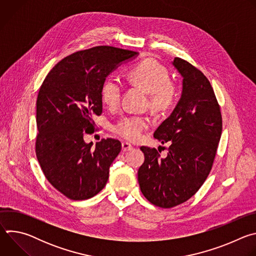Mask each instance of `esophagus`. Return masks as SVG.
<instances>
[{
	"label": "esophagus",
	"mask_w": 256,
	"mask_h": 256,
	"mask_svg": "<svg viewBox=\"0 0 256 256\" xmlns=\"http://www.w3.org/2000/svg\"><path fill=\"white\" fill-rule=\"evenodd\" d=\"M132 146L130 144V142H124L122 144V151L124 152H128V151H130V150H132Z\"/></svg>",
	"instance_id": "obj_1"
}]
</instances>
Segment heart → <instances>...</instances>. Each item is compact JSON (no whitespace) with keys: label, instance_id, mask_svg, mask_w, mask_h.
<instances>
[{"label":"heart","instance_id":"1","mask_svg":"<svg viewBox=\"0 0 256 256\" xmlns=\"http://www.w3.org/2000/svg\"><path fill=\"white\" fill-rule=\"evenodd\" d=\"M128 82L148 94L150 105L156 110H166L175 101L176 88L170 81L168 70L154 60H146L132 66L126 74ZM122 82L116 77L107 78L101 88V99L110 109L120 104ZM150 126V120L142 116H126L118 120L114 132L128 140H138Z\"/></svg>","mask_w":256,"mask_h":256}]
</instances>
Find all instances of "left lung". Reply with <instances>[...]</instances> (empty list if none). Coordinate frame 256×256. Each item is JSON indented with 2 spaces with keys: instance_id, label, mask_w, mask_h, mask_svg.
I'll return each mask as SVG.
<instances>
[{
  "instance_id": "left-lung-1",
  "label": "left lung",
  "mask_w": 256,
  "mask_h": 256,
  "mask_svg": "<svg viewBox=\"0 0 256 256\" xmlns=\"http://www.w3.org/2000/svg\"><path fill=\"white\" fill-rule=\"evenodd\" d=\"M173 64L184 77L182 96L154 132L159 142L170 144L167 155L142 146L144 161L138 171L144 196L163 208L198 192L212 170L222 134L221 108L208 78L186 60L175 58Z\"/></svg>"
}]
</instances>
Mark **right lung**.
Wrapping results in <instances>:
<instances>
[{
    "label": "right lung",
    "mask_w": 256,
    "mask_h": 256,
    "mask_svg": "<svg viewBox=\"0 0 256 256\" xmlns=\"http://www.w3.org/2000/svg\"><path fill=\"white\" fill-rule=\"evenodd\" d=\"M136 54L108 46L76 52L60 60L40 88L36 157L50 184L70 200L91 198L106 186L122 144L102 138L92 149L83 136L94 132L93 118L102 114L105 78Z\"/></svg>",
    "instance_id": "obj_1"
}]
</instances>
